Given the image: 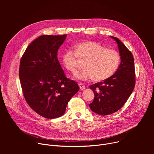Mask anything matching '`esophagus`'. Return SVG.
<instances>
[{"instance_id": "obj_1", "label": "esophagus", "mask_w": 154, "mask_h": 154, "mask_svg": "<svg viewBox=\"0 0 154 154\" xmlns=\"http://www.w3.org/2000/svg\"><path fill=\"white\" fill-rule=\"evenodd\" d=\"M79 87H80V89L81 90H83L86 88V86H85L84 84H83L82 83H79Z\"/></svg>"}]
</instances>
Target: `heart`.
I'll return each instance as SVG.
<instances>
[{
  "label": "heart",
  "mask_w": 154,
  "mask_h": 154,
  "mask_svg": "<svg viewBox=\"0 0 154 154\" xmlns=\"http://www.w3.org/2000/svg\"><path fill=\"white\" fill-rule=\"evenodd\" d=\"M65 68L75 73L79 67V59L85 60V69L75 74L79 80L93 79L94 81L105 80L113 75L119 67L121 61L120 54L116 50L107 49L93 41L79 43L75 51L69 49L61 56Z\"/></svg>",
  "instance_id": "heart-1"
}]
</instances>
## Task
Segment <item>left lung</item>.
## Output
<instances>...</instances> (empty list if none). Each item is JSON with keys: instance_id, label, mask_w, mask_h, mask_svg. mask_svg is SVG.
I'll return each mask as SVG.
<instances>
[{"instance_id": "obj_1", "label": "left lung", "mask_w": 154, "mask_h": 154, "mask_svg": "<svg viewBox=\"0 0 154 154\" xmlns=\"http://www.w3.org/2000/svg\"><path fill=\"white\" fill-rule=\"evenodd\" d=\"M117 44L121 62L115 74L102 82L90 86L94 99L89 104L91 110L102 116L112 114L121 109L135 86L134 58L131 52L117 38L112 36Z\"/></svg>"}]
</instances>
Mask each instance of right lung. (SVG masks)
<instances>
[{
    "label": "right lung",
    "instance_id": "1",
    "mask_svg": "<svg viewBox=\"0 0 154 154\" xmlns=\"http://www.w3.org/2000/svg\"><path fill=\"white\" fill-rule=\"evenodd\" d=\"M66 35H42L32 41L21 57L19 76L24 97L40 116H62L71 98L79 90L77 82L67 78L57 58Z\"/></svg>",
    "mask_w": 154,
    "mask_h": 154
}]
</instances>
